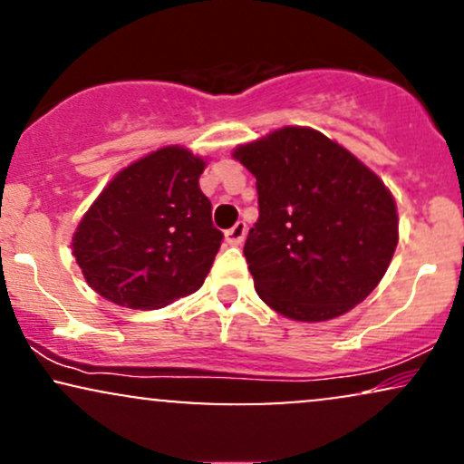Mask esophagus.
I'll return each mask as SVG.
<instances>
[{"mask_svg":"<svg viewBox=\"0 0 464 464\" xmlns=\"http://www.w3.org/2000/svg\"><path fill=\"white\" fill-rule=\"evenodd\" d=\"M244 237H246V225H244V222H237L236 227H231L225 233L227 244H231V246H239V244L244 242Z\"/></svg>","mask_w":464,"mask_h":464,"instance_id":"34e87169","label":"esophagus"}]
</instances>
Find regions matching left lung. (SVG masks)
I'll list each match as a JSON object with an SVG mask.
<instances>
[{
  "label": "left lung",
  "instance_id": "1",
  "mask_svg": "<svg viewBox=\"0 0 464 464\" xmlns=\"http://www.w3.org/2000/svg\"><path fill=\"white\" fill-rule=\"evenodd\" d=\"M259 218L244 255L259 299L305 323L343 316L375 290L397 248V207L375 174L299 126L239 146Z\"/></svg>",
  "mask_w": 464,
  "mask_h": 464
}]
</instances>
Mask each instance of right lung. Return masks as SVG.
Returning a JSON list of instances; mask_svg holds the SVG:
<instances>
[{"instance_id":"right-lung-1","label":"right lung","mask_w":464,"mask_h":464,"mask_svg":"<svg viewBox=\"0 0 464 464\" xmlns=\"http://www.w3.org/2000/svg\"><path fill=\"white\" fill-rule=\"evenodd\" d=\"M202 169L200 157L168 146L106 185L72 242L100 296L130 310H157L198 290L225 237L198 188Z\"/></svg>"}]
</instances>
